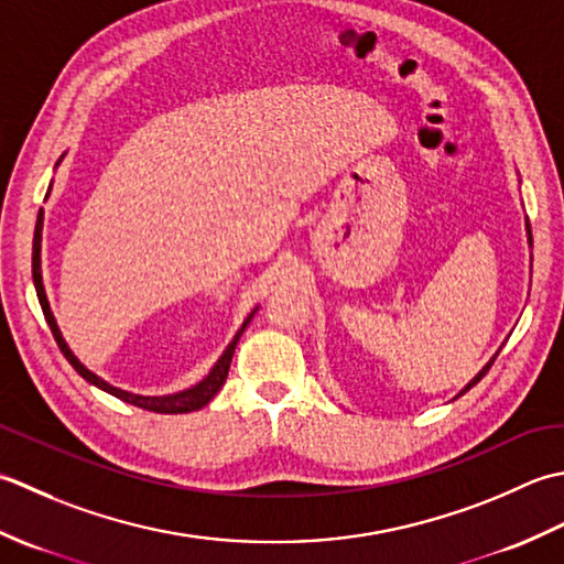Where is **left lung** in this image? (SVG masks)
<instances>
[{"label": "left lung", "instance_id": "left-lung-1", "mask_svg": "<svg viewBox=\"0 0 564 564\" xmlns=\"http://www.w3.org/2000/svg\"><path fill=\"white\" fill-rule=\"evenodd\" d=\"M494 360H497V358H491V362H489V365H487V367H485V370H481V372H479V375H477V377H475V379H473V382H469V384H467V387H465V389H463V394H465V392H469V389H473V387H475V384H477V382H479V379H481V377H485V375H487V372H489V367H491V365H494Z\"/></svg>", "mask_w": 564, "mask_h": 564}]
</instances>
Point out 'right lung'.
<instances>
[{"instance_id": "obj_1", "label": "right lung", "mask_w": 564, "mask_h": 564, "mask_svg": "<svg viewBox=\"0 0 564 564\" xmlns=\"http://www.w3.org/2000/svg\"><path fill=\"white\" fill-rule=\"evenodd\" d=\"M41 228H43V212H39V221H36V234H33V256H31V272H33V284H36V294H39V302H41V308H43V316L45 321H48L51 326V333L53 338L57 343V348H61V352L67 358V362H70L79 377H85L89 384H95L99 389H105V392L113 394L117 399L126 401V404H133V406H141L145 411H155V413H187V411H197L202 406L209 404V401L216 397L218 389L224 387L226 377H228V367H231V358H234V350H236V343L240 338V333L246 330V326L250 324L252 318V312L246 321H243V328H240L236 333V338L228 343L226 352L218 358V362L214 365V370L206 375L199 384H194L192 389H185V392H177V394H167V397H141V394H131V392H123V389H117L107 384L105 379L97 377L95 372H89L87 367L79 362L73 350L67 348V343L63 340L61 330H57V324L55 318L51 314V306H48V299H45V290H43V278H41Z\"/></svg>"}]
</instances>
